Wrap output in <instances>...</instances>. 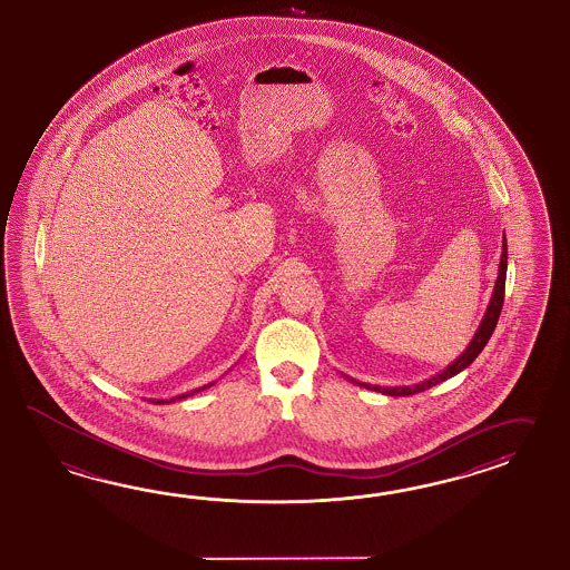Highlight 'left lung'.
I'll use <instances>...</instances> for the list:
<instances>
[{
	"label": "left lung",
	"mask_w": 570,
	"mask_h": 570,
	"mask_svg": "<svg viewBox=\"0 0 570 570\" xmlns=\"http://www.w3.org/2000/svg\"><path fill=\"white\" fill-rule=\"evenodd\" d=\"M507 236H504V248H502V259H500V274H498V279H495V288H493L492 301H490V307H488V313H485V317H483V322L479 325L478 334H475V338L471 340V344L466 346V351L452 363V365H448L446 370L442 371V373H438V375H433L430 377L428 382H423V384L416 385H402V387H377V385H367V387H373V390H377V392H384L387 396H411V394H416V392H423V390H430L431 385L440 384V382H444L448 377H452V375H456L459 371L464 370V367H469L475 358H478V354L485 348V344H488V340L492 338L493 330H495V324H498V317H500V311H502V305H504V288H507Z\"/></svg>",
	"instance_id": "obj_1"
}]
</instances>
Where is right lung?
Here are the masks:
<instances>
[{
	"label": "right lung",
	"instance_id": "add662e5",
	"mask_svg": "<svg viewBox=\"0 0 570 570\" xmlns=\"http://www.w3.org/2000/svg\"><path fill=\"white\" fill-rule=\"evenodd\" d=\"M205 387H209V384L203 385V387H199V390H205ZM199 390H195V392H199ZM188 394H180V396H176V399H169V401H157L159 404H164V402H174V401H183V399H186Z\"/></svg>",
	"mask_w": 570,
	"mask_h": 570
}]
</instances>
